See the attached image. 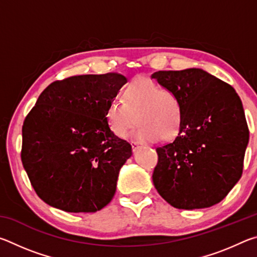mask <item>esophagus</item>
<instances>
[{
  "mask_svg": "<svg viewBox=\"0 0 257 257\" xmlns=\"http://www.w3.org/2000/svg\"><path fill=\"white\" fill-rule=\"evenodd\" d=\"M132 147H133V151H136L139 147V144L137 142H132Z\"/></svg>",
  "mask_w": 257,
  "mask_h": 257,
  "instance_id": "1",
  "label": "esophagus"
}]
</instances>
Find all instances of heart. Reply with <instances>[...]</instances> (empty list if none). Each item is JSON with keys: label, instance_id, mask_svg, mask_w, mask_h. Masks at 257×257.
<instances>
[{"label": "heart", "instance_id": "obj_1", "mask_svg": "<svg viewBox=\"0 0 257 257\" xmlns=\"http://www.w3.org/2000/svg\"><path fill=\"white\" fill-rule=\"evenodd\" d=\"M123 101H113L106 110L111 132L125 138L141 123L134 137L141 142L175 138L182 122V105L173 90L161 87L149 78H136L125 87Z\"/></svg>", "mask_w": 257, "mask_h": 257}]
</instances>
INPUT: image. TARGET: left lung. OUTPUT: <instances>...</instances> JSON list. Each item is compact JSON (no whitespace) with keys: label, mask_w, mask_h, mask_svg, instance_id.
Returning a JSON list of instances; mask_svg holds the SVG:
<instances>
[{"label":"left lung","mask_w":257,"mask_h":257,"mask_svg":"<svg viewBox=\"0 0 257 257\" xmlns=\"http://www.w3.org/2000/svg\"><path fill=\"white\" fill-rule=\"evenodd\" d=\"M152 78L173 90L182 105L178 136L156 149V190L182 210L217 204L242 173L249 132L240 98L232 86L202 69L158 71Z\"/></svg>","instance_id":"8db88e82"}]
</instances>
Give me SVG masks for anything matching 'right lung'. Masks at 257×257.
Listing matches in <instances>:
<instances>
[{"mask_svg": "<svg viewBox=\"0 0 257 257\" xmlns=\"http://www.w3.org/2000/svg\"><path fill=\"white\" fill-rule=\"evenodd\" d=\"M127 78L116 72L54 81L23 125L21 161L38 197L59 210L96 212L111 202L132 145L106 121Z\"/></svg>", "mask_w": 257, "mask_h": 257, "instance_id": "1", "label": "right lung"}]
</instances>
